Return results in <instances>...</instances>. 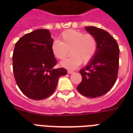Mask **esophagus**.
Wrapping results in <instances>:
<instances>
[{
  "label": "esophagus",
  "instance_id": "34e87169",
  "mask_svg": "<svg viewBox=\"0 0 133 133\" xmlns=\"http://www.w3.org/2000/svg\"><path fill=\"white\" fill-rule=\"evenodd\" d=\"M74 72V71H72V70H68V73L69 74H72Z\"/></svg>",
  "mask_w": 133,
  "mask_h": 133
}]
</instances>
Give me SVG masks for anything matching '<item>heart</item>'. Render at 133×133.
Here are the masks:
<instances>
[{
  "instance_id": "obj_1",
  "label": "heart",
  "mask_w": 133,
  "mask_h": 133,
  "mask_svg": "<svg viewBox=\"0 0 133 133\" xmlns=\"http://www.w3.org/2000/svg\"><path fill=\"white\" fill-rule=\"evenodd\" d=\"M59 38L60 41L55 40L52 42L51 50L59 60L64 59L70 51V57L61 63V65L66 69H76L81 63L87 64L97 53V40L90 34L69 29L63 32Z\"/></svg>"
}]
</instances>
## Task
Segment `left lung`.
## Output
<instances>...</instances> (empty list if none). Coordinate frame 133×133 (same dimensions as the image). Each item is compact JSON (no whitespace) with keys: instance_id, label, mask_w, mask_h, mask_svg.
<instances>
[{"instance_id":"8db88e82","label":"left lung","mask_w":133,"mask_h":133,"mask_svg":"<svg viewBox=\"0 0 133 133\" xmlns=\"http://www.w3.org/2000/svg\"><path fill=\"white\" fill-rule=\"evenodd\" d=\"M97 42L95 57L79 72L82 81L77 87L78 92L89 98L106 94L117 79L119 65V48L115 38L106 30L95 26L85 27Z\"/></svg>"}]
</instances>
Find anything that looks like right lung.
Segmentation results:
<instances>
[{
    "mask_svg": "<svg viewBox=\"0 0 133 133\" xmlns=\"http://www.w3.org/2000/svg\"><path fill=\"white\" fill-rule=\"evenodd\" d=\"M53 39L46 29L26 34L15 44L12 66L20 90L33 100L47 98L55 92L61 76L67 70L53 69L56 60L51 50Z\"/></svg>",
    "mask_w": 133,
    "mask_h": 133,
    "instance_id": "1",
    "label": "right lung"
}]
</instances>
